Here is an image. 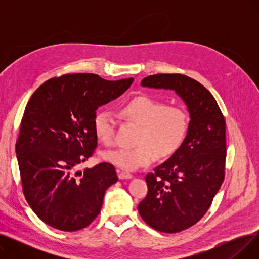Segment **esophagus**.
<instances>
[{"label":"esophagus","instance_id":"esophagus-1","mask_svg":"<svg viewBox=\"0 0 259 259\" xmlns=\"http://www.w3.org/2000/svg\"><path fill=\"white\" fill-rule=\"evenodd\" d=\"M117 174H118L119 180H130V179H132V174H130L129 172L117 171Z\"/></svg>","mask_w":259,"mask_h":259}]
</instances>
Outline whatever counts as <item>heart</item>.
<instances>
[{
  "instance_id": "heart-1",
  "label": "heart",
  "mask_w": 259,
  "mask_h": 259,
  "mask_svg": "<svg viewBox=\"0 0 259 259\" xmlns=\"http://www.w3.org/2000/svg\"><path fill=\"white\" fill-rule=\"evenodd\" d=\"M120 113L140 125L137 146L118 148L104 153V159L127 171L150 165L156 155L167 158L181 148L189 126L185 108L165 105L161 101L140 94L119 108ZM114 118L108 111H100L93 118L95 137L105 145L114 143Z\"/></svg>"
}]
</instances>
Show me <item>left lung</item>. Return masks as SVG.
I'll return each mask as SVG.
<instances>
[{
    "instance_id": "obj_1",
    "label": "left lung",
    "mask_w": 259,
    "mask_h": 259,
    "mask_svg": "<svg viewBox=\"0 0 259 259\" xmlns=\"http://www.w3.org/2000/svg\"><path fill=\"white\" fill-rule=\"evenodd\" d=\"M141 85L175 91L190 114L184 143L146 175L148 193L138 207L144 222L156 231L181 232L206 214L224 182L226 121L211 92L191 77L154 74Z\"/></svg>"
}]
</instances>
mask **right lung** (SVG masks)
I'll list each match as a JSON object with an SVG mask.
<instances>
[{"mask_svg":"<svg viewBox=\"0 0 259 259\" xmlns=\"http://www.w3.org/2000/svg\"><path fill=\"white\" fill-rule=\"evenodd\" d=\"M133 78L107 80L93 73L46 80L31 95L16 145L23 192L40 221L72 232L90 225L106 190L117 182L102 162L77 170L98 146L93 118L98 108L124 93Z\"/></svg>","mask_w":259,"mask_h":259,"instance_id":"right-lung-1","label":"right lung"}]
</instances>
